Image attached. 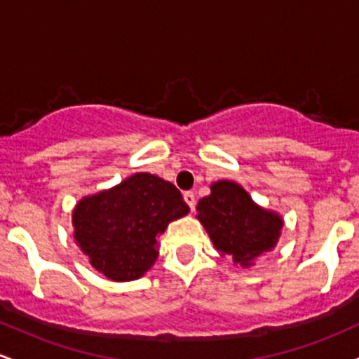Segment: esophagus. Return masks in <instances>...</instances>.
<instances>
[{"mask_svg": "<svg viewBox=\"0 0 359 359\" xmlns=\"http://www.w3.org/2000/svg\"><path fill=\"white\" fill-rule=\"evenodd\" d=\"M183 198H184V202H187V205L194 210L195 209V194L194 191H184Z\"/></svg>", "mask_w": 359, "mask_h": 359, "instance_id": "esophagus-1", "label": "esophagus"}]
</instances>
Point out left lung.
<instances>
[{
	"label": "left lung",
	"mask_w": 359,
	"mask_h": 359,
	"mask_svg": "<svg viewBox=\"0 0 359 359\" xmlns=\"http://www.w3.org/2000/svg\"><path fill=\"white\" fill-rule=\"evenodd\" d=\"M197 212L219 256L230 257L240 268H250L257 257L275 249L282 235L283 217L256 204L231 180L214 181L210 194L198 201Z\"/></svg>",
	"instance_id": "left-lung-1"
}]
</instances>
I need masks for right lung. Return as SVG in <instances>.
<instances>
[{"label":"right lung","mask_w":359,"mask_h":359,"mask_svg":"<svg viewBox=\"0 0 359 359\" xmlns=\"http://www.w3.org/2000/svg\"><path fill=\"white\" fill-rule=\"evenodd\" d=\"M190 212L169 181L135 172L119 184L86 195L72 210L74 240L90 264L112 282H131L158 257V236Z\"/></svg>","instance_id":"right-lung-1"}]
</instances>
